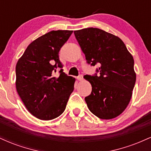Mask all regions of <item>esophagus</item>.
<instances>
[{
  "label": "esophagus",
  "mask_w": 151,
  "mask_h": 151,
  "mask_svg": "<svg viewBox=\"0 0 151 151\" xmlns=\"http://www.w3.org/2000/svg\"><path fill=\"white\" fill-rule=\"evenodd\" d=\"M77 79H78V80H79V81H81V80H82V79H83V75H81H81L78 76V77H77Z\"/></svg>",
  "instance_id": "obj_1"
}]
</instances>
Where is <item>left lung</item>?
Wrapping results in <instances>:
<instances>
[{
	"label": "left lung",
	"instance_id": "obj_1",
	"mask_svg": "<svg viewBox=\"0 0 151 151\" xmlns=\"http://www.w3.org/2000/svg\"><path fill=\"white\" fill-rule=\"evenodd\" d=\"M74 33L86 62L99 65V74L84 77L92 86L85 97L88 108L99 119L117 117L129 105L136 83L133 56L120 38L101 29L88 27Z\"/></svg>",
	"mask_w": 151,
	"mask_h": 151
}]
</instances>
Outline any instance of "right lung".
Masks as SVG:
<instances>
[{
	"label": "right lung",
	"mask_w": 151,
	"mask_h": 151,
	"mask_svg": "<svg viewBox=\"0 0 151 151\" xmlns=\"http://www.w3.org/2000/svg\"><path fill=\"white\" fill-rule=\"evenodd\" d=\"M72 30H52L27 46L15 67L16 89L30 113L41 120H52L65 110L75 79L63 72L60 48ZM60 76L54 77L57 70Z\"/></svg>",
	"instance_id": "obj_1"
}]
</instances>
